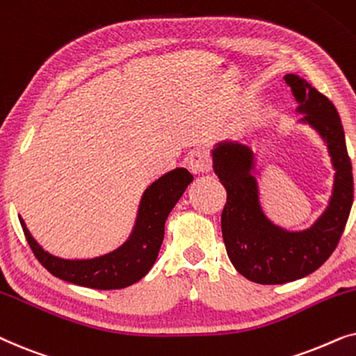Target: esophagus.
I'll use <instances>...</instances> for the list:
<instances>
[{"label": "esophagus", "mask_w": 356, "mask_h": 356, "mask_svg": "<svg viewBox=\"0 0 356 356\" xmlns=\"http://www.w3.org/2000/svg\"><path fill=\"white\" fill-rule=\"evenodd\" d=\"M211 158L205 149H195L188 154L187 165L193 174H205L211 170Z\"/></svg>", "instance_id": "obj_1"}]
</instances>
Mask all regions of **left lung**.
<instances>
[{"instance_id":"obj_1","label":"left lung","mask_w":356,"mask_h":356,"mask_svg":"<svg viewBox=\"0 0 356 356\" xmlns=\"http://www.w3.org/2000/svg\"><path fill=\"white\" fill-rule=\"evenodd\" d=\"M285 83L300 104L298 112L305 113L301 122L322 136L335 169L329 207L309 229L286 231L264 215L249 146L222 141L213 149V169L227 193L221 213L227 257L243 277L260 285L295 282L319 268L337 248L353 203L352 161L337 108L300 76L286 74Z\"/></svg>"}]
</instances>
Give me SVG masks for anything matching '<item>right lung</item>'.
I'll return each mask as SVG.
<instances>
[{
	"label": "right lung",
	"instance_id": "add662e5",
	"mask_svg": "<svg viewBox=\"0 0 356 356\" xmlns=\"http://www.w3.org/2000/svg\"><path fill=\"white\" fill-rule=\"evenodd\" d=\"M192 181L193 175L187 169L177 168L151 184L141 197L130 238L120 248L101 257L86 260L55 257L37 244L22 218L19 221L32 252L54 277L94 290H120L141 280L153 267L164 239L165 220Z\"/></svg>",
	"mask_w": 356,
	"mask_h": 356
}]
</instances>
